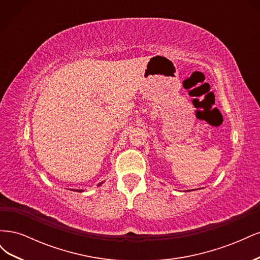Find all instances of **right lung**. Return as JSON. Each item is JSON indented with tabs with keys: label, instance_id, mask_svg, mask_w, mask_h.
Here are the masks:
<instances>
[{
	"label": "right lung",
	"instance_id": "obj_1",
	"mask_svg": "<svg viewBox=\"0 0 260 260\" xmlns=\"http://www.w3.org/2000/svg\"><path fill=\"white\" fill-rule=\"evenodd\" d=\"M79 192H82V191H79Z\"/></svg>",
	"mask_w": 260,
	"mask_h": 260
}]
</instances>
